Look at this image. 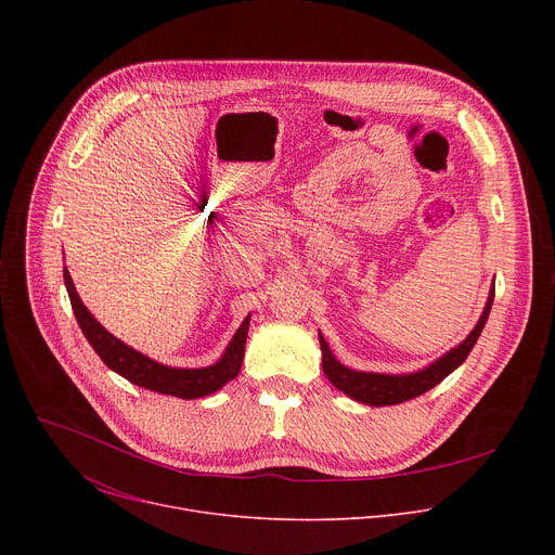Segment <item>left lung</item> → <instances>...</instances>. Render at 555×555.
<instances>
[{
    "mask_svg": "<svg viewBox=\"0 0 555 555\" xmlns=\"http://www.w3.org/2000/svg\"><path fill=\"white\" fill-rule=\"evenodd\" d=\"M492 300H494V287L490 289L486 309L481 313V319L469 332V336L454 349H450L446 356H441L439 360H435L433 364H428L422 371L415 373H404V375H388V373H364V371H353L345 364H340L327 340L323 338V334H319L321 338V351H323V371L327 375V379L343 390L345 395H349L351 400L360 402V404H369V406H395L409 402L413 398H420L422 392L435 388L443 377H448L459 364H463V360L469 356L472 347L477 345L486 323L488 315L492 309Z\"/></svg>",
    "mask_w": 555,
    "mask_h": 555,
    "instance_id": "left-lung-1",
    "label": "left lung"
}]
</instances>
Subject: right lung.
<instances>
[{"mask_svg": "<svg viewBox=\"0 0 555 555\" xmlns=\"http://www.w3.org/2000/svg\"><path fill=\"white\" fill-rule=\"evenodd\" d=\"M63 281L67 287V296L76 315V323L86 334L88 343L112 371H116L131 384L142 386L146 390L173 395V398H182V400H197V398H204V395L219 390L223 384H228L230 379L240 375L244 364L250 315H246L242 327L234 332L230 345L225 347L223 356L215 364L204 369H176L142 356L140 351L127 347L122 340L112 336L90 313L83 300L78 298L67 268H63Z\"/></svg>", "mask_w": 555, "mask_h": 555, "instance_id": "obj_1", "label": "right lung"}]
</instances>
